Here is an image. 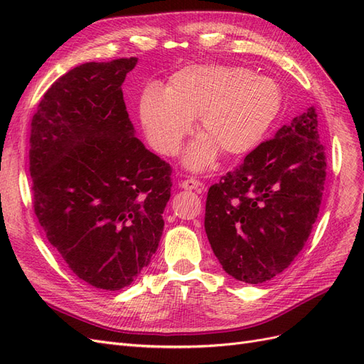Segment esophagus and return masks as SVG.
I'll return each instance as SVG.
<instances>
[{
    "instance_id": "1",
    "label": "esophagus",
    "mask_w": 364,
    "mask_h": 364,
    "mask_svg": "<svg viewBox=\"0 0 364 364\" xmlns=\"http://www.w3.org/2000/svg\"><path fill=\"white\" fill-rule=\"evenodd\" d=\"M181 186L183 190H203V183L199 182L197 179H185L181 182Z\"/></svg>"
}]
</instances>
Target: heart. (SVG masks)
Returning a JSON list of instances; mask_svg holds the SVG:
<instances>
[{
    "mask_svg": "<svg viewBox=\"0 0 364 364\" xmlns=\"http://www.w3.org/2000/svg\"><path fill=\"white\" fill-rule=\"evenodd\" d=\"M281 105V87L270 77L237 65H193L174 73L164 91H144L139 119L150 146L174 156L199 118L202 136L183 158L186 167L199 171L215 161L218 150L235 158L261 144Z\"/></svg>",
    "mask_w": 364,
    "mask_h": 364,
    "instance_id": "b5f03b06",
    "label": "heart"
}]
</instances>
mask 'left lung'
I'll use <instances>...</instances> for the list:
<instances>
[{
  "instance_id": "obj_1",
  "label": "left lung",
  "mask_w": 364,
  "mask_h": 364,
  "mask_svg": "<svg viewBox=\"0 0 364 364\" xmlns=\"http://www.w3.org/2000/svg\"><path fill=\"white\" fill-rule=\"evenodd\" d=\"M325 178L317 114L308 107L209 188L205 230L225 272L259 284L287 269L311 234Z\"/></svg>"
}]
</instances>
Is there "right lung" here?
I'll list each match as a JSON object with an SVG mask.
<instances>
[{"instance_id":"add662e5","label":"right lung","mask_w":364,"mask_h":364,"mask_svg":"<svg viewBox=\"0 0 364 364\" xmlns=\"http://www.w3.org/2000/svg\"><path fill=\"white\" fill-rule=\"evenodd\" d=\"M136 58L87 62L43 94L31 118L33 206L77 277L115 291L149 266L164 229L171 167L135 136L123 98Z\"/></svg>"}]
</instances>
